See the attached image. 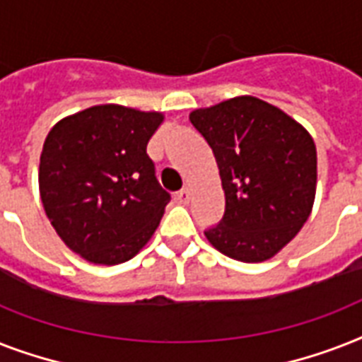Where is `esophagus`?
I'll return each instance as SVG.
<instances>
[{
    "instance_id": "1",
    "label": "esophagus",
    "mask_w": 362,
    "mask_h": 362,
    "mask_svg": "<svg viewBox=\"0 0 362 362\" xmlns=\"http://www.w3.org/2000/svg\"><path fill=\"white\" fill-rule=\"evenodd\" d=\"M189 197H192V193H189V189H187V187H184V189H180V192L176 193L175 201L180 204H186L187 201H189Z\"/></svg>"
}]
</instances>
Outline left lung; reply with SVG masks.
Masks as SVG:
<instances>
[{
  "label": "left lung",
  "instance_id": "left-lung-1",
  "mask_svg": "<svg viewBox=\"0 0 362 362\" xmlns=\"http://www.w3.org/2000/svg\"><path fill=\"white\" fill-rule=\"evenodd\" d=\"M189 122L212 148L226 192L223 218L204 231L209 242L242 263L274 257L312 212L314 139L284 110L252 95L193 110Z\"/></svg>",
  "mask_w": 362,
  "mask_h": 362
}]
</instances>
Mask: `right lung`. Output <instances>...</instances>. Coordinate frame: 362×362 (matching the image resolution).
Wrapping results in <instances>:
<instances>
[{
	"mask_svg": "<svg viewBox=\"0 0 362 362\" xmlns=\"http://www.w3.org/2000/svg\"><path fill=\"white\" fill-rule=\"evenodd\" d=\"M159 112L98 105L59 120L42 144L39 189L59 238L90 263L118 264L141 252L170 195L146 144Z\"/></svg>",
	"mask_w": 362,
	"mask_h": 362,
	"instance_id": "add662e5",
	"label": "right lung"
}]
</instances>
